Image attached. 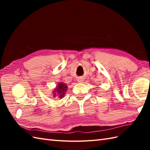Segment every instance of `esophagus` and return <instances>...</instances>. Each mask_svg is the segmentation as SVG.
I'll list each match as a JSON object with an SVG mask.
<instances>
[{
  "instance_id": "34e87169",
  "label": "esophagus",
  "mask_w": 150,
  "mask_h": 150,
  "mask_svg": "<svg viewBox=\"0 0 150 150\" xmlns=\"http://www.w3.org/2000/svg\"><path fill=\"white\" fill-rule=\"evenodd\" d=\"M77 81H78L79 82H82L83 81H82V79H77Z\"/></svg>"
}]
</instances>
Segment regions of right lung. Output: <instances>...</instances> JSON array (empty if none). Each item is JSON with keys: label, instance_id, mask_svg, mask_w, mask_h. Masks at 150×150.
<instances>
[{"label": "right lung", "instance_id": "add662e5", "mask_svg": "<svg viewBox=\"0 0 150 150\" xmlns=\"http://www.w3.org/2000/svg\"><path fill=\"white\" fill-rule=\"evenodd\" d=\"M67 88H68V86L65 83L59 82L55 90L53 91V97H56V96H59L58 97L61 98L65 95Z\"/></svg>", "mask_w": 150, "mask_h": 150}]
</instances>
